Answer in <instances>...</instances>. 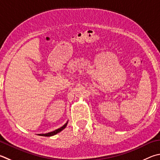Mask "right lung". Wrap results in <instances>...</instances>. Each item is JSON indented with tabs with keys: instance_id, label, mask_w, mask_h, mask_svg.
Returning <instances> with one entry per match:
<instances>
[{
	"instance_id": "right-lung-1",
	"label": "right lung",
	"mask_w": 160,
	"mask_h": 160,
	"mask_svg": "<svg viewBox=\"0 0 160 160\" xmlns=\"http://www.w3.org/2000/svg\"><path fill=\"white\" fill-rule=\"evenodd\" d=\"M67 124H68V122L64 124V125L62 126V127H61V128H59V129H56V130L53 131V132H49V133H42V134H38V135H39V136H54V135H55V134H57V133H59L60 132H62V131L63 129H65L66 125H67Z\"/></svg>"
}]
</instances>
